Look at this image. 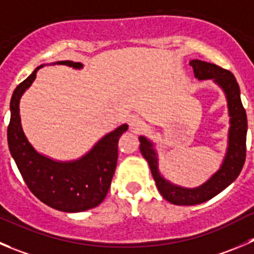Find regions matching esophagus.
Returning a JSON list of instances; mask_svg holds the SVG:
<instances>
[{
  "label": "esophagus",
  "instance_id": "34e87169",
  "mask_svg": "<svg viewBox=\"0 0 254 254\" xmlns=\"http://www.w3.org/2000/svg\"><path fill=\"white\" fill-rule=\"evenodd\" d=\"M129 127H131V129L133 132L139 133L141 131H143L146 125H144V122L139 117H137V116H132V117L129 118Z\"/></svg>",
  "mask_w": 254,
  "mask_h": 254
}]
</instances>
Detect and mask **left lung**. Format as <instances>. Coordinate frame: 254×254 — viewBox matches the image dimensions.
<instances>
[{"mask_svg":"<svg viewBox=\"0 0 254 254\" xmlns=\"http://www.w3.org/2000/svg\"><path fill=\"white\" fill-rule=\"evenodd\" d=\"M194 77L199 81L212 79L226 95L229 116L228 146L221 167L207 182L195 188H186L173 185L159 173L158 154L154 143L144 136H139V151L148 162L152 176L162 197L178 206H193L208 201L228 187L242 171L246 161L247 138V115L241 101V91L236 77L227 69L201 60H192Z\"/></svg>","mask_w":254,"mask_h":254,"instance_id":"obj_1","label":"left lung"}]
</instances>
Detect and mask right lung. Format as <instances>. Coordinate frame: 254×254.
I'll use <instances>...</instances> for the list:
<instances>
[{
    "instance_id": "obj_1",
    "label": "right lung",
    "mask_w": 254,
    "mask_h": 254,
    "mask_svg": "<svg viewBox=\"0 0 254 254\" xmlns=\"http://www.w3.org/2000/svg\"><path fill=\"white\" fill-rule=\"evenodd\" d=\"M53 64H64L74 69L83 67L81 62L73 61H59ZM43 66H38L13 91L9 103L11 120L7 128L9 152L27 187L41 202L69 213L95 208L110 190L117 166L118 139L128 129V126L121 125L74 161H55L41 154L22 129L20 100Z\"/></svg>"
}]
</instances>
